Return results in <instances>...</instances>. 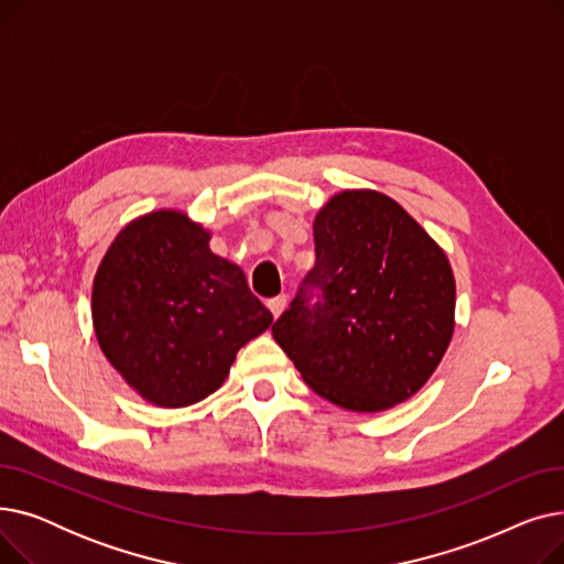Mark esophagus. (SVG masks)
Segmentation results:
<instances>
[{"label":"esophagus","mask_w":564,"mask_h":564,"mask_svg":"<svg viewBox=\"0 0 564 564\" xmlns=\"http://www.w3.org/2000/svg\"><path fill=\"white\" fill-rule=\"evenodd\" d=\"M285 306H288V297H285V294H279V297H272L270 302H267V308H270V311L274 313V317H279Z\"/></svg>","instance_id":"esophagus-1"}]
</instances>
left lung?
<instances>
[{
    "label": "left lung",
    "instance_id": "left-lung-1",
    "mask_svg": "<svg viewBox=\"0 0 564 564\" xmlns=\"http://www.w3.org/2000/svg\"><path fill=\"white\" fill-rule=\"evenodd\" d=\"M313 235L315 267L274 322V340L324 400L391 409L423 389L451 345V262L400 203L372 189L336 194Z\"/></svg>",
    "mask_w": 564,
    "mask_h": 564
}]
</instances>
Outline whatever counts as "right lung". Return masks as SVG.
I'll use <instances>...</instances> for the list:
<instances>
[{
    "mask_svg": "<svg viewBox=\"0 0 564 564\" xmlns=\"http://www.w3.org/2000/svg\"><path fill=\"white\" fill-rule=\"evenodd\" d=\"M107 361L158 406L215 393L235 354L272 324L240 267L210 251V232L185 213L130 221L107 249L91 294Z\"/></svg>",
    "mask_w": 564,
    "mask_h": 564,
    "instance_id": "right-lung-1",
    "label": "right lung"
}]
</instances>
